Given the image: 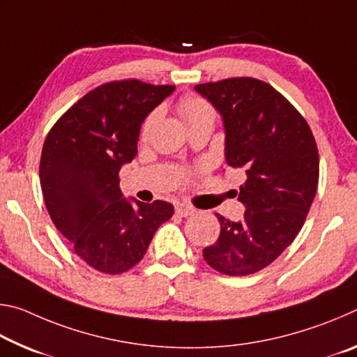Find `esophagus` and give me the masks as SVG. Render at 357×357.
Returning <instances> with one entry per match:
<instances>
[{
    "label": "esophagus",
    "mask_w": 357,
    "mask_h": 357,
    "mask_svg": "<svg viewBox=\"0 0 357 357\" xmlns=\"http://www.w3.org/2000/svg\"><path fill=\"white\" fill-rule=\"evenodd\" d=\"M174 211H176V214L181 215V217H189V215L195 213V209L189 206V204H185V203H178L176 206H174Z\"/></svg>",
    "instance_id": "34e87169"
}]
</instances>
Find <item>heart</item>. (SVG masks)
Returning <instances> with one entry per match:
<instances>
[{"label":"heart","mask_w":357,"mask_h":357,"mask_svg":"<svg viewBox=\"0 0 357 357\" xmlns=\"http://www.w3.org/2000/svg\"><path fill=\"white\" fill-rule=\"evenodd\" d=\"M178 110L187 126L200 123V121H204V119L214 121V116H215L214 108L211 107L209 102L198 98V96H184V98L179 100ZM155 119H157V113L153 112L151 114H148L146 119L143 121V126H142L143 137H146L149 134V130L153 129Z\"/></svg>","instance_id":"1"}]
</instances>
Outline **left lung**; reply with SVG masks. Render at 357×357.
Masks as SVG:
<instances>
[{"label":"left lung","mask_w":357,"mask_h":357,"mask_svg":"<svg viewBox=\"0 0 357 357\" xmlns=\"http://www.w3.org/2000/svg\"><path fill=\"white\" fill-rule=\"evenodd\" d=\"M195 89L222 114L227 164L247 174L238 193L244 219L215 214L220 234L203 249V258L220 274H255L293 243L309 214L319 176L315 137L304 116L257 78H227Z\"/></svg>","instance_id":"left-lung-1"}]
</instances>
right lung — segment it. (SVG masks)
Wrapping results in <instances>:
<instances>
[{
  "label": "right lung",
  "instance_id": "1",
  "mask_svg": "<svg viewBox=\"0 0 357 357\" xmlns=\"http://www.w3.org/2000/svg\"><path fill=\"white\" fill-rule=\"evenodd\" d=\"M173 84L110 82L77 100L48 132L39 165L53 223L84 263L116 275L134 268L173 204L123 198L119 170L137 155L144 118Z\"/></svg>",
  "mask_w": 357,
  "mask_h": 357
}]
</instances>
